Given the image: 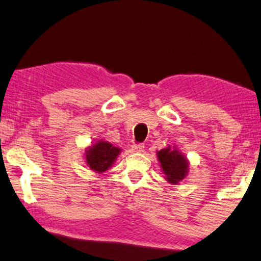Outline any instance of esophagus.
Masks as SVG:
<instances>
[{
    "label": "esophagus",
    "mask_w": 261,
    "mask_h": 261,
    "mask_svg": "<svg viewBox=\"0 0 261 261\" xmlns=\"http://www.w3.org/2000/svg\"><path fill=\"white\" fill-rule=\"evenodd\" d=\"M132 150L135 152L144 151V144H134V145H132Z\"/></svg>",
    "instance_id": "1"
}]
</instances>
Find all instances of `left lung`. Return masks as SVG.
Instances as JSON below:
<instances>
[{"instance_id":"8db88e82","label":"left lung","mask_w":261,"mask_h":261,"mask_svg":"<svg viewBox=\"0 0 261 261\" xmlns=\"http://www.w3.org/2000/svg\"><path fill=\"white\" fill-rule=\"evenodd\" d=\"M158 159L167 181L171 184H177L187 174L188 163L185 156L177 150L163 148L158 152Z\"/></svg>"}]
</instances>
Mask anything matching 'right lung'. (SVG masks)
Here are the masks:
<instances>
[{"label": "right lung", "mask_w": 261, "mask_h": 261, "mask_svg": "<svg viewBox=\"0 0 261 261\" xmlns=\"http://www.w3.org/2000/svg\"><path fill=\"white\" fill-rule=\"evenodd\" d=\"M121 152L118 147L113 146L108 142H97L95 145L89 147L86 154V161L88 166L95 172H106Z\"/></svg>", "instance_id": "1"}]
</instances>
